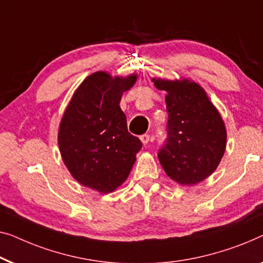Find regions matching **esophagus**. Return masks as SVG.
Wrapping results in <instances>:
<instances>
[{"mask_svg": "<svg viewBox=\"0 0 263 263\" xmlns=\"http://www.w3.org/2000/svg\"><path fill=\"white\" fill-rule=\"evenodd\" d=\"M140 139H141V141H142L143 144H147L148 142H149L151 136H149V134H143V135H141Z\"/></svg>", "mask_w": 263, "mask_h": 263, "instance_id": "1", "label": "esophagus"}]
</instances>
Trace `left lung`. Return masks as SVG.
Instances as JSON below:
<instances>
[{
  "label": "left lung",
  "instance_id": "obj_1",
  "mask_svg": "<svg viewBox=\"0 0 263 263\" xmlns=\"http://www.w3.org/2000/svg\"><path fill=\"white\" fill-rule=\"evenodd\" d=\"M165 90L167 138L158 158L167 176L181 185L197 184L217 168L227 146L224 122L195 82L153 79Z\"/></svg>",
  "mask_w": 263,
  "mask_h": 263
}]
</instances>
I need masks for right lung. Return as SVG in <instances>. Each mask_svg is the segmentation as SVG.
<instances>
[{
    "instance_id": "obj_1",
    "label": "right lung",
    "mask_w": 263,
    "mask_h": 263,
    "mask_svg": "<svg viewBox=\"0 0 263 263\" xmlns=\"http://www.w3.org/2000/svg\"><path fill=\"white\" fill-rule=\"evenodd\" d=\"M136 74L115 77L100 71L76 91L60 123L58 143L66 167L76 180L101 193L116 190L130 173L142 148L127 128L120 108L124 91Z\"/></svg>"
}]
</instances>
